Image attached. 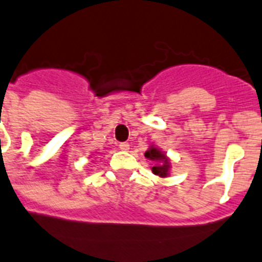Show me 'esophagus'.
<instances>
[{"label": "esophagus", "mask_w": 262, "mask_h": 262, "mask_svg": "<svg viewBox=\"0 0 262 262\" xmlns=\"http://www.w3.org/2000/svg\"><path fill=\"white\" fill-rule=\"evenodd\" d=\"M129 146H130V145H129L128 142H121V144L118 145V147H120V149H121L122 151H128Z\"/></svg>", "instance_id": "1"}]
</instances>
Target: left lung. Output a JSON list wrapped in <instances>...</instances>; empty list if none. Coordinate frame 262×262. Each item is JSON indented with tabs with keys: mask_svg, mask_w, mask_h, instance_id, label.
Here are the masks:
<instances>
[{
	"mask_svg": "<svg viewBox=\"0 0 262 262\" xmlns=\"http://www.w3.org/2000/svg\"><path fill=\"white\" fill-rule=\"evenodd\" d=\"M145 157L154 162V166L151 167L153 174L158 175L161 178L169 177L171 162H170V158L166 156L165 151H162L159 147L154 146V145H150L149 149L145 151Z\"/></svg>",
	"mask_w": 262,
	"mask_h": 262,
	"instance_id": "1",
	"label": "left lung"
}]
</instances>
